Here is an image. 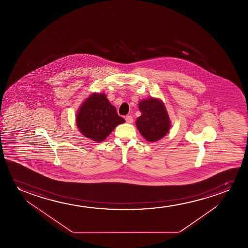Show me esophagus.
<instances>
[{"label":"esophagus","mask_w":248,"mask_h":248,"mask_svg":"<svg viewBox=\"0 0 248 248\" xmlns=\"http://www.w3.org/2000/svg\"><path fill=\"white\" fill-rule=\"evenodd\" d=\"M125 120L126 122L128 123V124H131V123H133V118L131 116H126Z\"/></svg>","instance_id":"esophagus-1"}]
</instances>
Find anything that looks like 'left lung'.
Segmentation results:
<instances>
[{
	"label": "left lung",
	"mask_w": 248,
	"mask_h": 248,
	"mask_svg": "<svg viewBox=\"0 0 248 248\" xmlns=\"http://www.w3.org/2000/svg\"><path fill=\"white\" fill-rule=\"evenodd\" d=\"M141 115L137 118L136 127L140 135L150 142L166 136L171 128L170 115L161 99H143L138 104Z\"/></svg>",
	"instance_id": "8db88e82"
}]
</instances>
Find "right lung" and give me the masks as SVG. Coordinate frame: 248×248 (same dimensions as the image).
Masks as SVG:
<instances>
[{"instance_id": "1", "label": "right lung", "mask_w": 248, "mask_h": 248, "mask_svg": "<svg viewBox=\"0 0 248 248\" xmlns=\"http://www.w3.org/2000/svg\"><path fill=\"white\" fill-rule=\"evenodd\" d=\"M76 125L79 132L95 142H102L117 126L125 122L117 113L115 107L105 93L94 92L83 101L76 113Z\"/></svg>"}]
</instances>
